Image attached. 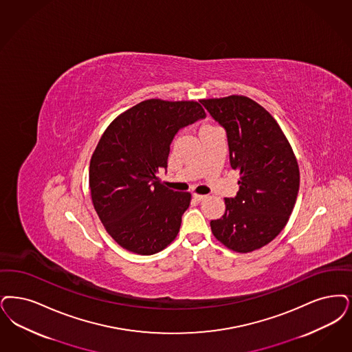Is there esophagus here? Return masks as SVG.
<instances>
[{"mask_svg":"<svg viewBox=\"0 0 352 352\" xmlns=\"http://www.w3.org/2000/svg\"><path fill=\"white\" fill-rule=\"evenodd\" d=\"M192 197H194V199H195V200H197V201H201V200H204V199L207 197V195H200V194H194Z\"/></svg>","mask_w":352,"mask_h":352,"instance_id":"1","label":"esophagus"}]
</instances>
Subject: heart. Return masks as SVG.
<instances>
[{
  "mask_svg": "<svg viewBox=\"0 0 352 352\" xmlns=\"http://www.w3.org/2000/svg\"><path fill=\"white\" fill-rule=\"evenodd\" d=\"M208 126H213L211 124H204V126H201V128H208Z\"/></svg>",
  "mask_w": 352,
  "mask_h": 352,
  "instance_id": "b5f03b06",
  "label": "heart"
}]
</instances>
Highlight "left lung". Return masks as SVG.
<instances>
[{
    "label": "left lung",
    "mask_w": 352,
    "mask_h": 352,
    "mask_svg": "<svg viewBox=\"0 0 352 352\" xmlns=\"http://www.w3.org/2000/svg\"><path fill=\"white\" fill-rule=\"evenodd\" d=\"M224 126L239 190L226 197V213L212 220L213 236L228 249L250 253L270 243L287 226L300 187L295 153L272 115L243 96L201 99Z\"/></svg>",
    "instance_id": "obj_1"
}]
</instances>
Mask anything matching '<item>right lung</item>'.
Returning <instances> with one entry per match:
<instances>
[{"label":"right lung","instance_id":"1","mask_svg":"<svg viewBox=\"0 0 352 352\" xmlns=\"http://www.w3.org/2000/svg\"><path fill=\"white\" fill-rule=\"evenodd\" d=\"M204 118L194 100L146 99L103 132L90 160L89 187L99 220L123 249L152 255L177 237L191 194L170 190L157 174L168 168L177 132Z\"/></svg>","mask_w":352,"mask_h":352}]
</instances>
